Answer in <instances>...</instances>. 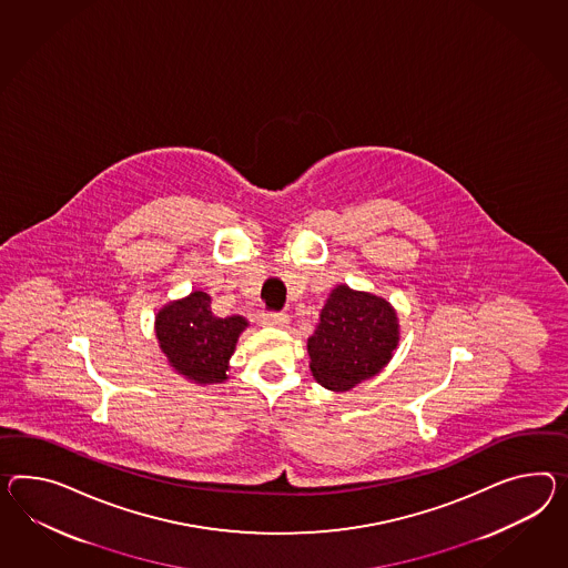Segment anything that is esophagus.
Instances as JSON below:
<instances>
[{"mask_svg": "<svg viewBox=\"0 0 568 568\" xmlns=\"http://www.w3.org/2000/svg\"><path fill=\"white\" fill-rule=\"evenodd\" d=\"M288 315L284 313H262L260 315V325L263 327H286L288 325Z\"/></svg>", "mask_w": 568, "mask_h": 568, "instance_id": "obj_1", "label": "esophagus"}]
</instances>
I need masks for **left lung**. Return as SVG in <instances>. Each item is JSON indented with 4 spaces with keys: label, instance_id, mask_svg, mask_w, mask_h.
Returning <instances> with one entry per match:
<instances>
[{
    "label": "left lung",
    "instance_id": "1",
    "mask_svg": "<svg viewBox=\"0 0 568 568\" xmlns=\"http://www.w3.org/2000/svg\"><path fill=\"white\" fill-rule=\"evenodd\" d=\"M399 342L397 315L385 298L339 284L321 308L308 337L311 373L329 392H348L375 377Z\"/></svg>",
    "mask_w": 568,
    "mask_h": 568
}]
</instances>
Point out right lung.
<instances>
[{"mask_svg":"<svg viewBox=\"0 0 568 568\" xmlns=\"http://www.w3.org/2000/svg\"><path fill=\"white\" fill-rule=\"evenodd\" d=\"M210 303L205 292L195 291L162 306L156 315V337L169 364L200 385L226 381L236 339L248 325L241 315L216 317Z\"/></svg>","mask_w":568,"mask_h":568,"instance_id":"1","label":"right lung"}]
</instances>
